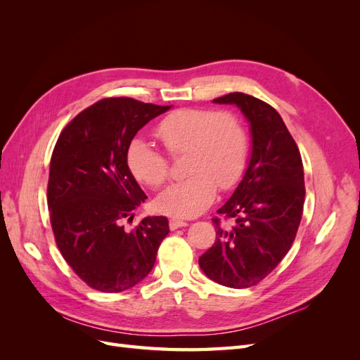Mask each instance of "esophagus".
Segmentation results:
<instances>
[{
	"label": "esophagus",
	"instance_id": "1",
	"mask_svg": "<svg viewBox=\"0 0 360 360\" xmlns=\"http://www.w3.org/2000/svg\"><path fill=\"white\" fill-rule=\"evenodd\" d=\"M188 222L183 221V219H176V217H172V219H169V228L171 230H177V228H181V226H186Z\"/></svg>",
	"mask_w": 360,
	"mask_h": 360
}]
</instances>
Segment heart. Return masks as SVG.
<instances>
[{"instance_id":"heart-1","label":"heart","mask_w":360,"mask_h":360,"mask_svg":"<svg viewBox=\"0 0 360 360\" xmlns=\"http://www.w3.org/2000/svg\"><path fill=\"white\" fill-rule=\"evenodd\" d=\"M156 136L169 153L188 151V179L171 184L156 200L160 213L192 217L209 207L217 192L230 189L240 179L246 160V134L240 122L225 111L186 108L165 117ZM127 165L150 188L168 180V162L147 141L135 138L127 148Z\"/></svg>"}]
</instances>
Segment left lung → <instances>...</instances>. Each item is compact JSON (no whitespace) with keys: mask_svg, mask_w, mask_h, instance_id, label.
Here are the masks:
<instances>
[{"mask_svg":"<svg viewBox=\"0 0 360 360\" xmlns=\"http://www.w3.org/2000/svg\"><path fill=\"white\" fill-rule=\"evenodd\" d=\"M236 105L249 123L250 158L242 181L217 213L214 245L200 257L207 278L230 288L263 281L290 250L299 230L304 177L300 151L275 108L254 96L230 93L213 101Z\"/></svg>","mask_w":360,"mask_h":360,"instance_id":"obj_1","label":"left lung"}]
</instances>
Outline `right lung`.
<instances>
[{
	"label": "right lung",
	"mask_w": 360,
	"mask_h": 360,
	"mask_svg": "<svg viewBox=\"0 0 360 360\" xmlns=\"http://www.w3.org/2000/svg\"><path fill=\"white\" fill-rule=\"evenodd\" d=\"M172 106L111 97L64 127L51 158L48 207L61 255L85 284L120 292L143 281L169 233L165 216L132 231L123 221L147 197L127 165V148L150 120Z\"/></svg>",
	"instance_id": "right-lung-1"
}]
</instances>
